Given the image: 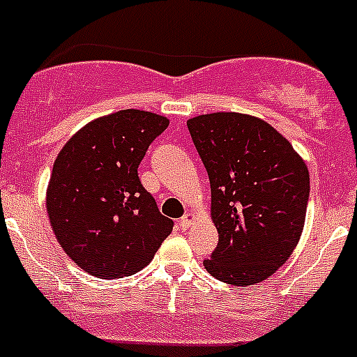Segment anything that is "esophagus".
Masks as SVG:
<instances>
[{
    "label": "esophagus",
    "instance_id": "esophagus-1",
    "mask_svg": "<svg viewBox=\"0 0 357 357\" xmlns=\"http://www.w3.org/2000/svg\"><path fill=\"white\" fill-rule=\"evenodd\" d=\"M194 222H195V216L192 215V213H186V215L179 220V224H181L183 229L192 227V225H194Z\"/></svg>",
    "mask_w": 357,
    "mask_h": 357
}]
</instances>
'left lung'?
<instances>
[{
    "label": "left lung",
    "instance_id": "8db88e82",
    "mask_svg": "<svg viewBox=\"0 0 357 357\" xmlns=\"http://www.w3.org/2000/svg\"><path fill=\"white\" fill-rule=\"evenodd\" d=\"M211 185L218 245L206 271L231 285L259 284L291 257L305 225L310 174L291 142L254 116L188 119Z\"/></svg>",
    "mask_w": 357,
    "mask_h": 357
}]
</instances>
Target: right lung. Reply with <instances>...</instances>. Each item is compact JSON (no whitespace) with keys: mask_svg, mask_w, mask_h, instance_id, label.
Segmentation results:
<instances>
[{"mask_svg":"<svg viewBox=\"0 0 357 357\" xmlns=\"http://www.w3.org/2000/svg\"><path fill=\"white\" fill-rule=\"evenodd\" d=\"M169 126L125 109L79 130L59 151L47 188L52 231L66 255L98 278H123L149 264L174 222L139 179L149 144Z\"/></svg>","mask_w":357,"mask_h":357,"instance_id":"right-lung-1","label":"right lung"}]
</instances>
